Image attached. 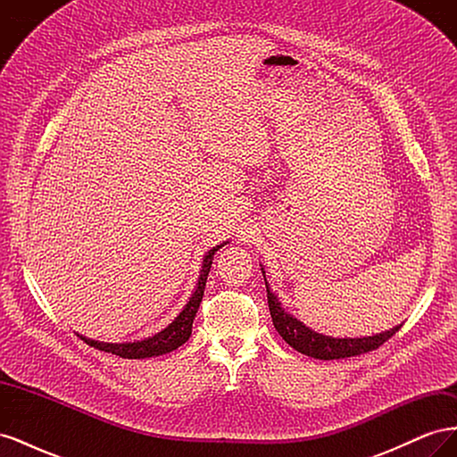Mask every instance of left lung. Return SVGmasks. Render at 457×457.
I'll use <instances>...</instances> for the list:
<instances>
[{
	"label": "left lung",
	"instance_id": "obj_1",
	"mask_svg": "<svg viewBox=\"0 0 457 457\" xmlns=\"http://www.w3.org/2000/svg\"><path fill=\"white\" fill-rule=\"evenodd\" d=\"M262 276H265V269L261 267ZM265 286H267V297H269V309L272 316V324L278 331L280 337L299 351L301 354H307L312 358H318V361H339V358H349V356H358L370 351H376L378 347L393 337L400 324L381 331V334H373V336H364V337H331L318 334V331L311 329L309 326L303 324L301 320L294 314H289L284 307L280 299L276 297V294L270 289L267 276H265Z\"/></svg>",
	"mask_w": 457,
	"mask_h": 457
}]
</instances>
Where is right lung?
<instances>
[{"mask_svg":"<svg viewBox=\"0 0 457 457\" xmlns=\"http://www.w3.org/2000/svg\"><path fill=\"white\" fill-rule=\"evenodd\" d=\"M227 244L228 242L219 244V245L212 247V250L204 255L202 270H200L195 292H192V295L188 297L183 311L173 318V322L165 326L163 329H160L158 334L145 337L141 341H123V343L96 341V339H89V337L79 336V334H78V337L84 339L87 345H91V347H95V349L104 351V353H112V354L121 356V358H131V361H133V358H152V356L168 354V353L179 349L181 345H185L188 341V337L192 334V322H195V316L198 312V307H200L202 297H204V289H205V282H207V274H210V269H212L213 255H215L217 250H220V247L227 245Z\"/></svg>","mask_w":457,"mask_h":457,"instance_id":"obj_1","label":"right lung"}]
</instances>
